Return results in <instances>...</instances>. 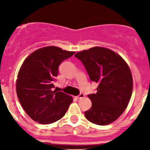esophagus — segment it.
I'll list each match as a JSON object with an SVG mask.
<instances>
[{
    "mask_svg": "<svg viewBox=\"0 0 150 150\" xmlns=\"http://www.w3.org/2000/svg\"><path fill=\"white\" fill-rule=\"evenodd\" d=\"M84 97H85L84 94H83V93H80L79 95H78V96H76V98H77L78 99H81V98H83Z\"/></svg>",
    "mask_w": 150,
    "mask_h": 150,
    "instance_id": "1",
    "label": "esophagus"
}]
</instances>
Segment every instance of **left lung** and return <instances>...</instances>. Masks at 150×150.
<instances>
[{
  "label": "left lung",
  "instance_id": "8db88e82",
  "mask_svg": "<svg viewBox=\"0 0 150 150\" xmlns=\"http://www.w3.org/2000/svg\"><path fill=\"white\" fill-rule=\"evenodd\" d=\"M74 56L83 64L91 81L98 83L96 93L88 95L91 107L85 116L99 125L113 122L126 109L132 97L133 79L129 67L115 52L99 46Z\"/></svg>",
  "mask_w": 150,
  "mask_h": 150
}]
</instances>
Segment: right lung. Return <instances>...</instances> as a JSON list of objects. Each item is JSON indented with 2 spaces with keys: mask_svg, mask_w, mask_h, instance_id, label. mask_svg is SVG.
Wrapping results in <instances>:
<instances>
[{
  "mask_svg": "<svg viewBox=\"0 0 150 150\" xmlns=\"http://www.w3.org/2000/svg\"><path fill=\"white\" fill-rule=\"evenodd\" d=\"M75 53L56 46H46L30 54L21 66L16 93L24 110L34 121L50 124L62 119L73 98L54 90L60 64Z\"/></svg>",
  "mask_w": 150,
  "mask_h": 150,
  "instance_id": "right-lung-1",
  "label": "right lung"
}]
</instances>
